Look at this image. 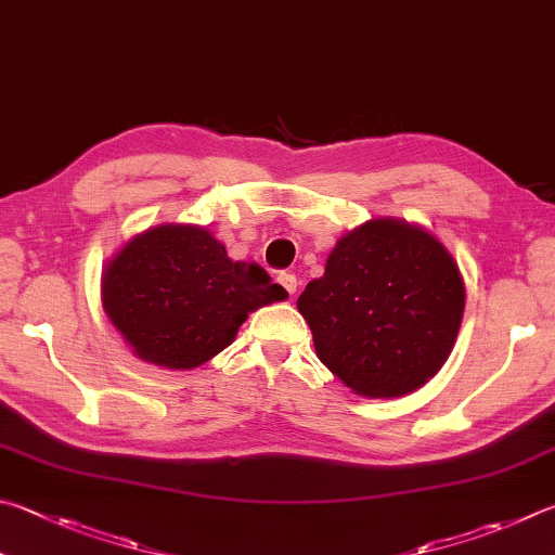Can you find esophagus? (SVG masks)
<instances>
[{"mask_svg": "<svg viewBox=\"0 0 555 555\" xmlns=\"http://www.w3.org/2000/svg\"><path fill=\"white\" fill-rule=\"evenodd\" d=\"M279 284H281V288L286 291V294L294 298V294H296V288H298V279L294 276V274H279Z\"/></svg>", "mask_w": 555, "mask_h": 555, "instance_id": "esophagus-1", "label": "esophagus"}]
</instances>
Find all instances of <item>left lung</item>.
Returning <instances> with one entry per match:
<instances>
[{
	"label": "left lung",
	"mask_w": 555,
	"mask_h": 555,
	"mask_svg": "<svg viewBox=\"0 0 555 555\" xmlns=\"http://www.w3.org/2000/svg\"><path fill=\"white\" fill-rule=\"evenodd\" d=\"M466 308L451 251L415 223L374 218L332 247L298 298L318 359L364 398H400L444 366Z\"/></svg>",
	"instance_id": "1"
}]
</instances>
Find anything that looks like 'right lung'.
I'll use <instances>...</instances> for the list:
<instances>
[{"instance_id": "add662e5", "label": "right lung", "mask_w": 555, "mask_h": 555, "mask_svg": "<svg viewBox=\"0 0 555 555\" xmlns=\"http://www.w3.org/2000/svg\"><path fill=\"white\" fill-rule=\"evenodd\" d=\"M267 271L228 257L201 225L163 223L106 261L102 306L126 347L147 364L189 371L233 345L249 312L286 300Z\"/></svg>"}]
</instances>
